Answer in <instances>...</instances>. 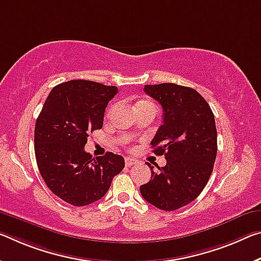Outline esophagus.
Returning a JSON list of instances; mask_svg holds the SVG:
<instances>
[{
  "label": "esophagus",
  "instance_id": "esophagus-1",
  "mask_svg": "<svg viewBox=\"0 0 261 261\" xmlns=\"http://www.w3.org/2000/svg\"><path fill=\"white\" fill-rule=\"evenodd\" d=\"M137 164H138V161L130 158V156L125 158V166H127V167H131V166H134V165H137Z\"/></svg>",
  "mask_w": 261,
  "mask_h": 261
}]
</instances>
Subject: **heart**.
Instances as JSON below:
<instances>
[{
  "mask_svg": "<svg viewBox=\"0 0 261 261\" xmlns=\"http://www.w3.org/2000/svg\"><path fill=\"white\" fill-rule=\"evenodd\" d=\"M145 106H151V107H154V105L151 101H140L137 103V106H136V108H139V107H145Z\"/></svg>",
  "mask_w": 261,
  "mask_h": 261,
  "instance_id": "b5f03b06",
  "label": "heart"
}]
</instances>
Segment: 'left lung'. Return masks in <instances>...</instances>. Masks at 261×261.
I'll use <instances>...</instances> for the list:
<instances>
[{"label": "left lung", "mask_w": 261, "mask_h": 261, "mask_svg": "<svg viewBox=\"0 0 261 261\" xmlns=\"http://www.w3.org/2000/svg\"><path fill=\"white\" fill-rule=\"evenodd\" d=\"M147 95L163 107V124L151 145L165 155L166 166L153 171L140 194L158 209L172 212L200 195L212 175L217 154V131L212 109L200 93L175 84L145 85Z\"/></svg>", "instance_id": "left-lung-1"}]
</instances>
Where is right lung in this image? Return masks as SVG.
Instances as JSON below:
<instances>
[{"label": "right lung", "mask_w": 261, "mask_h": 261, "mask_svg": "<svg viewBox=\"0 0 261 261\" xmlns=\"http://www.w3.org/2000/svg\"><path fill=\"white\" fill-rule=\"evenodd\" d=\"M117 92V87L88 80L64 82L51 90L37 118L35 154L41 177L69 204L100 200L123 171L122 155L107 152L95 159L85 151L87 138L102 127L106 107Z\"/></svg>", "instance_id": "add662e5"}]
</instances>
